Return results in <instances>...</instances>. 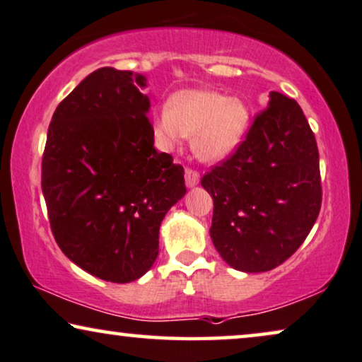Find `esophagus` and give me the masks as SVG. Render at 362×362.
<instances>
[{"mask_svg": "<svg viewBox=\"0 0 362 362\" xmlns=\"http://www.w3.org/2000/svg\"><path fill=\"white\" fill-rule=\"evenodd\" d=\"M200 182L199 172L194 170V168H185V184L187 187H195Z\"/></svg>", "mask_w": 362, "mask_h": 362, "instance_id": "obj_1", "label": "esophagus"}]
</instances>
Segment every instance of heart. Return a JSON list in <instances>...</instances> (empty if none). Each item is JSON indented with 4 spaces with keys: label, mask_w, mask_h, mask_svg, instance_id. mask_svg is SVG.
Segmentation results:
<instances>
[{
    "label": "heart",
    "mask_w": 362,
    "mask_h": 362,
    "mask_svg": "<svg viewBox=\"0 0 362 362\" xmlns=\"http://www.w3.org/2000/svg\"><path fill=\"white\" fill-rule=\"evenodd\" d=\"M248 127L250 109L243 99L209 89L180 90L153 115V134L163 148L192 137L197 158L209 163L231 156Z\"/></svg>",
    "instance_id": "1"
}]
</instances>
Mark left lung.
<instances>
[{
    "mask_svg": "<svg viewBox=\"0 0 362 362\" xmlns=\"http://www.w3.org/2000/svg\"><path fill=\"white\" fill-rule=\"evenodd\" d=\"M202 187L214 197L210 237L231 268L262 273L305 242L321 209L320 153L296 100L269 93L233 156Z\"/></svg>",
    "mask_w": 362,
    "mask_h": 362,
    "instance_id": "8db88e82",
    "label": "left lung"
}]
</instances>
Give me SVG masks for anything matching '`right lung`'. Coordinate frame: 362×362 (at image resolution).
<instances>
[{"label":"right lung","mask_w":362,"mask_h":362,"mask_svg":"<svg viewBox=\"0 0 362 362\" xmlns=\"http://www.w3.org/2000/svg\"><path fill=\"white\" fill-rule=\"evenodd\" d=\"M146 76L100 67L52 114L41 187L62 253L104 281L152 268L163 216L185 195L184 168L153 147Z\"/></svg>","instance_id":"add662e5"}]
</instances>
